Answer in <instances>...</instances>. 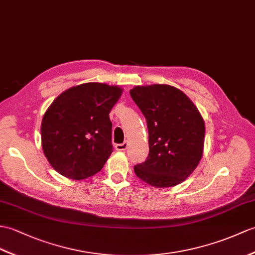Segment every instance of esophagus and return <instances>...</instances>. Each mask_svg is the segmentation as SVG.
<instances>
[{
  "label": "esophagus",
  "mask_w": 255,
  "mask_h": 255,
  "mask_svg": "<svg viewBox=\"0 0 255 255\" xmlns=\"http://www.w3.org/2000/svg\"><path fill=\"white\" fill-rule=\"evenodd\" d=\"M127 146H128V142L125 141V142H123V143L116 144V145H115V149H116L117 151H125V150L127 149Z\"/></svg>",
  "instance_id": "34e87169"
}]
</instances>
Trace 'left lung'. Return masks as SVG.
I'll return each instance as SVG.
<instances>
[{"instance_id": "obj_1", "label": "left lung", "mask_w": 255, "mask_h": 255, "mask_svg": "<svg viewBox=\"0 0 255 255\" xmlns=\"http://www.w3.org/2000/svg\"><path fill=\"white\" fill-rule=\"evenodd\" d=\"M130 96L149 130V155L133 167L135 176L156 188L179 185L203 154L205 126L197 106L168 85L137 86Z\"/></svg>"}]
</instances>
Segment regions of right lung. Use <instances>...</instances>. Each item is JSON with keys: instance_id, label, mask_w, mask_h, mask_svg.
Returning <instances> with one entry per match:
<instances>
[{"instance_id": "add662e5", "label": "right lung", "mask_w": 255, "mask_h": 255, "mask_svg": "<svg viewBox=\"0 0 255 255\" xmlns=\"http://www.w3.org/2000/svg\"><path fill=\"white\" fill-rule=\"evenodd\" d=\"M122 93L117 86L88 82L53 101L41 124V141L58 174L81 180L103 168L113 152L109 114Z\"/></svg>"}]
</instances>
